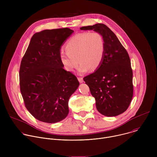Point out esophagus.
Masks as SVG:
<instances>
[{"mask_svg":"<svg viewBox=\"0 0 157 157\" xmlns=\"http://www.w3.org/2000/svg\"><path fill=\"white\" fill-rule=\"evenodd\" d=\"M78 79L79 82H81V83L83 82V79H82V78H81V77H78Z\"/></svg>","mask_w":157,"mask_h":157,"instance_id":"obj_1","label":"esophagus"}]
</instances>
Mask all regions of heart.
Returning <instances> with one entry per match:
<instances>
[{
	"instance_id": "obj_1",
	"label": "heart",
	"mask_w": 157,
	"mask_h": 157,
	"mask_svg": "<svg viewBox=\"0 0 157 157\" xmlns=\"http://www.w3.org/2000/svg\"><path fill=\"white\" fill-rule=\"evenodd\" d=\"M66 53H61L59 59L63 68L73 72L80 64L79 71L85 73L97 70L102 63L105 53V43L98 32H83L71 37L65 46Z\"/></svg>"
}]
</instances>
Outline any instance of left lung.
Masks as SVG:
<instances>
[{
    "mask_svg": "<svg viewBox=\"0 0 157 157\" xmlns=\"http://www.w3.org/2000/svg\"><path fill=\"white\" fill-rule=\"evenodd\" d=\"M103 37L105 53L98 69L83 79L95 98L99 113L107 117L118 116L128 109L133 97V73L127 50L114 33L103 24L86 26Z\"/></svg>",
    "mask_w": 157,
    "mask_h": 157,
    "instance_id": "1",
    "label": "left lung"
}]
</instances>
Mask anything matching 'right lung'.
Masks as SVG:
<instances>
[{"instance_id": "right-lung-1", "label": "right lung", "mask_w": 157, "mask_h": 157, "mask_svg": "<svg viewBox=\"0 0 157 157\" xmlns=\"http://www.w3.org/2000/svg\"><path fill=\"white\" fill-rule=\"evenodd\" d=\"M73 32L69 28L45 30L35 33L22 58L20 87L25 106L37 120L56 123L69 113L68 101L79 82L63 68L61 46Z\"/></svg>"}]
</instances>
